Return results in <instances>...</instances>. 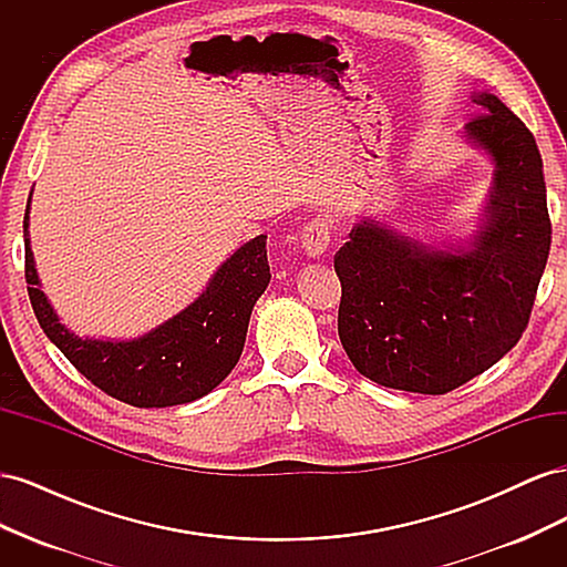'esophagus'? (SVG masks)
<instances>
[{
  "mask_svg": "<svg viewBox=\"0 0 567 567\" xmlns=\"http://www.w3.org/2000/svg\"><path fill=\"white\" fill-rule=\"evenodd\" d=\"M302 248L310 257H319L326 250H329L331 244V219L326 215L312 217L307 225L302 227Z\"/></svg>",
  "mask_w": 567,
  "mask_h": 567,
  "instance_id": "obj_1",
  "label": "esophagus"
}]
</instances>
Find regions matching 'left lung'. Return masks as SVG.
Wrapping results in <instances>:
<instances>
[{
    "instance_id": "obj_1",
    "label": "left lung",
    "mask_w": 567,
    "mask_h": 567,
    "mask_svg": "<svg viewBox=\"0 0 567 567\" xmlns=\"http://www.w3.org/2000/svg\"><path fill=\"white\" fill-rule=\"evenodd\" d=\"M468 140L496 169L485 221L468 248L437 250L357 221L333 267L342 286L338 336L369 381L444 394L516 346L532 315L551 248V219L535 136L487 92Z\"/></svg>"
}]
</instances>
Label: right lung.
Here are the masks:
<instances>
[{
  "label": "right lung",
  "instance_id": "right-lung-1",
  "mask_svg": "<svg viewBox=\"0 0 567 567\" xmlns=\"http://www.w3.org/2000/svg\"><path fill=\"white\" fill-rule=\"evenodd\" d=\"M32 196V194H30ZM23 217L30 305L47 338L84 379L132 406H175L200 400L227 379L244 352L252 305L271 279L267 236L260 234L221 265L208 288L158 329L134 340H94L71 333L40 288Z\"/></svg>",
  "mask_w": 567,
  "mask_h": 567
}]
</instances>
